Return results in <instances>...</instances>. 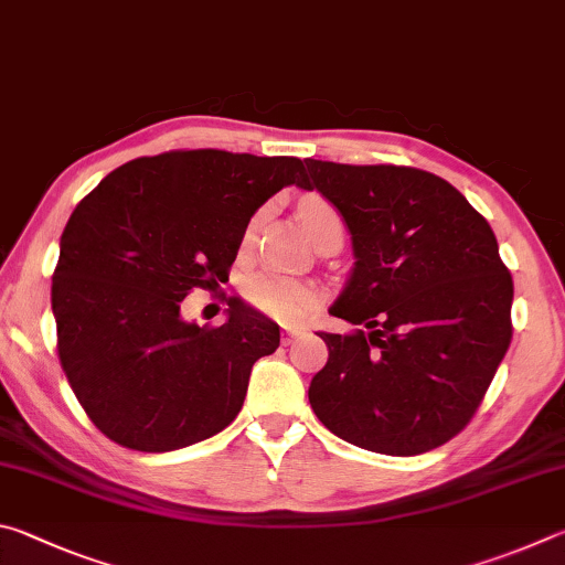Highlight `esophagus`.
I'll use <instances>...</instances> for the list:
<instances>
[{
	"instance_id": "obj_1",
	"label": "esophagus",
	"mask_w": 565,
	"mask_h": 565,
	"mask_svg": "<svg viewBox=\"0 0 565 565\" xmlns=\"http://www.w3.org/2000/svg\"><path fill=\"white\" fill-rule=\"evenodd\" d=\"M305 332H308L305 328H295V324H288V328H282V342L290 344V342H295L298 338H302Z\"/></svg>"
}]
</instances>
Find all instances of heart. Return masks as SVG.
I'll list each match as a JSON object with an SVG mask.
<instances>
[{
  "mask_svg": "<svg viewBox=\"0 0 565 565\" xmlns=\"http://www.w3.org/2000/svg\"><path fill=\"white\" fill-rule=\"evenodd\" d=\"M300 215L315 241H318L324 231H330V227L342 225L338 211H334L328 201H322V198H308V201L300 205ZM250 237L253 225L243 233V243H250ZM243 295L257 312H263L267 318L285 324L300 322L320 300V290L315 288L312 282L298 280V277L282 275L277 270L255 273L250 280L245 282Z\"/></svg>",
  "mask_w": 565,
  "mask_h": 565,
  "instance_id": "1",
  "label": "heart"
}]
</instances>
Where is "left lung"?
<instances>
[{"label": "left lung", "instance_id": "left-lung-1", "mask_svg": "<svg viewBox=\"0 0 565 565\" xmlns=\"http://www.w3.org/2000/svg\"><path fill=\"white\" fill-rule=\"evenodd\" d=\"M308 163L305 191L342 213L354 267L320 332L328 364L310 382L340 439L414 457L467 427L511 344L513 280L487 217L444 178L409 166Z\"/></svg>", "mask_w": 565, "mask_h": 565}]
</instances>
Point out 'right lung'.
Segmentation results:
<instances>
[{
	"label": "right lung",
	"mask_w": 565,
	"mask_h": 565,
	"mask_svg": "<svg viewBox=\"0 0 565 565\" xmlns=\"http://www.w3.org/2000/svg\"><path fill=\"white\" fill-rule=\"evenodd\" d=\"M292 183H308L300 158L198 148L128 161L74 207L52 277L56 350L108 439L173 451L237 417L280 328L237 298L201 328L181 302L227 280L253 213Z\"/></svg>",
	"instance_id": "1"
}]
</instances>
